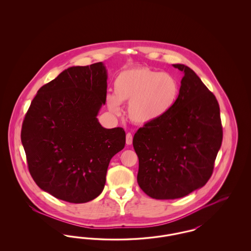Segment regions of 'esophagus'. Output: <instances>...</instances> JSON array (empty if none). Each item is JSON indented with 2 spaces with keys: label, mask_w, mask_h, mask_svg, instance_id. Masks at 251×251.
<instances>
[{
  "label": "esophagus",
  "mask_w": 251,
  "mask_h": 251,
  "mask_svg": "<svg viewBox=\"0 0 251 251\" xmlns=\"http://www.w3.org/2000/svg\"><path fill=\"white\" fill-rule=\"evenodd\" d=\"M131 143H132V135H131V132H128L126 134V144L131 145Z\"/></svg>",
  "instance_id": "34e87169"
}]
</instances>
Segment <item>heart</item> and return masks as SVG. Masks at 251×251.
<instances>
[{
  "label": "heart",
  "instance_id": "b5f03b06",
  "mask_svg": "<svg viewBox=\"0 0 251 251\" xmlns=\"http://www.w3.org/2000/svg\"><path fill=\"white\" fill-rule=\"evenodd\" d=\"M179 95L178 80L167 72L137 67L120 72L114 82V96H107L110 112L120 114V103H128V117L137 125H151L164 119Z\"/></svg>",
  "mask_w": 251,
  "mask_h": 251
}]
</instances>
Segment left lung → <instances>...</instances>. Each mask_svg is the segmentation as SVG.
<instances>
[{
    "label": "left lung",
    "mask_w": 251,
    "mask_h": 251,
    "mask_svg": "<svg viewBox=\"0 0 251 251\" xmlns=\"http://www.w3.org/2000/svg\"><path fill=\"white\" fill-rule=\"evenodd\" d=\"M173 67L184 74L175 106L164 119L139 128L132 140L137 182L155 200L179 199L204 186L223 137L215 95L190 68Z\"/></svg>",
    "instance_id": "obj_1"
}]
</instances>
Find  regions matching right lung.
Wrapping results in <instances>:
<instances>
[{"label":"right lung","instance_id":"1","mask_svg":"<svg viewBox=\"0 0 251 251\" xmlns=\"http://www.w3.org/2000/svg\"><path fill=\"white\" fill-rule=\"evenodd\" d=\"M106 92L102 62L71 67L39 88L25 115L21 136L30 174L56 199H96L110 160L125 146L122 128L105 129L97 119Z\"/></svg>","mask_w":251,"mask_h":251}]
</instances>
